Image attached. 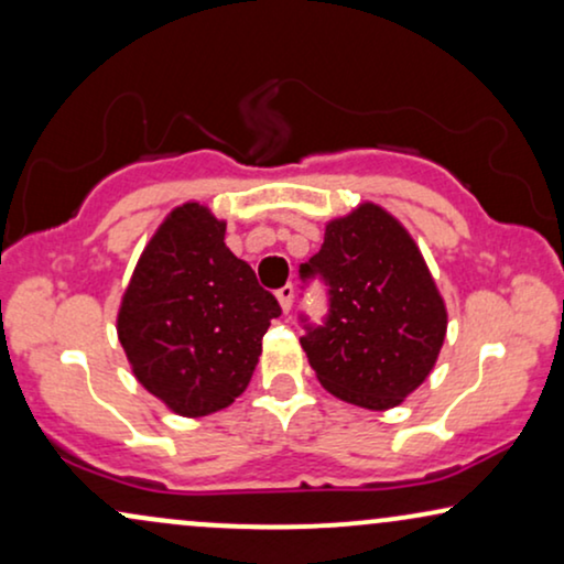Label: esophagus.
Masks as SVG:
<instances>
[{
  "mask_svg": "<svg viewBox=\"0 0 564 564\" xmlns=\"http://www.w3.org/2000/svg\"><path fill=\"white\" fill-rule=\"evenodd\" d=\"M275 296H278V304H281V310L289 312L291 310V302H294V286H291V283H286V286L278 291Z\"/></svg>",
  "mask_w": 564,
  "mask_h": 564,
  "instance_id": "1",
  "label": "esophagus"
}]
</instances>
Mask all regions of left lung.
<instances>
[{
    "label": "left lung",
    "instance_id": "obj_1",
    "mask_svg": "<svg viewBox=\"0 0 564 564\" xmlns=\"http://www.w3.org/2000/svg\"><path fill=\"white\" fill-rule=\"evenodd\" d=\"M302 275L330 286V319L302 338L319 384L359 409L401 405L432 375L447 333L445 299L409 229L359 203L327 220Z\"/></svg>",
    "mask_w": 564,
    "mask_h": 564
}]
</instances>
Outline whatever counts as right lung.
<instances>
[{
    "mask_svg": "<svg viewBox=\"0 0 564 564\" xmlns=\"http://www.w3.org/2000/svg\"><path fill=\"white\" fill-rule=\"evenodd\" d=\"M224 237L226 220L208 205H176L119 302L117 335L134 380L176 416L229 409L252 380L270 319L281 315Z\"/></svg>",
    "mask_w": 564,
    "mask_h": 564,
    "instance_id": "1",
    "label": "right lung"
}]
</instances>
